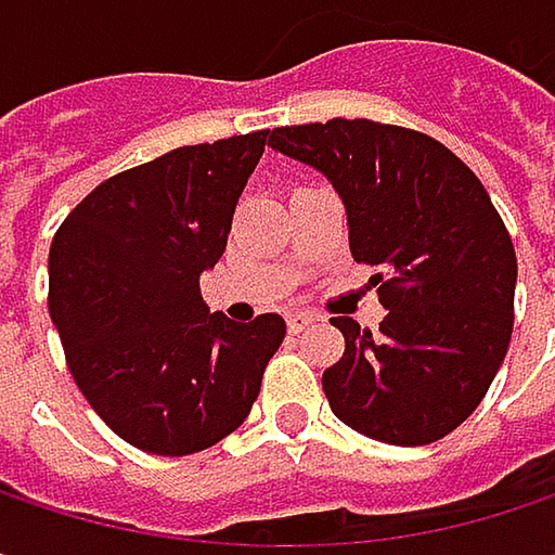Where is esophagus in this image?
<instances>
[{"mask_svg":"<svg viewBox=\"0 0 555 555\" xmlns=\"http://www.w3.org/2000/svg\"><path fill=\"white\" fill-rule=\"evenodd\" d=\"M311 321H314V314H308V311H288L285 314L288 334H301L305 327H311Z\"/></svg>","mask_w":555,"mask_h":555,"instance_id":"1","label":"esophagus"}]
</instances>
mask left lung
<instances>
[{"label":"left lung","mask_w":555,"mask_h":555,"mask_svg":"<svg viewBox=\"0 0 555 555\" xmlns=\"http://www.w3.org/2000/svg\"><path fill=\"white\" fill-rule=\"evenodd\" d=\"M270 147L318 169L344 202L350 254L383 267L379 334L331 318L344 357L331 411L363 437L424 447L486 398L511 344L517 257L486 185L440 141L366 118L276 128Z\"/></svg>","instance_id":"1"}]
</instances>
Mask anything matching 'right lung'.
I'll return each instance as SVG.
<instances>
[{
  "label": "right lung",
  "mask_w": 555,
  "mask_h": 555,
  "mask_svg": "<svg viewBox=\"0 0 555 555\" xmlns=\"http://www.w3.org/2000/svg\"><path fill=\"white\" fill-rule=\"evenodd\" d=\"M270 131L179 147L95 185L51 244V318L92 411L131 447L189 456L250 414L285 321L208 314L198 276L231 234Z\"/></svg>",
  "instance_id": "obj_1"
}]
</instances>
